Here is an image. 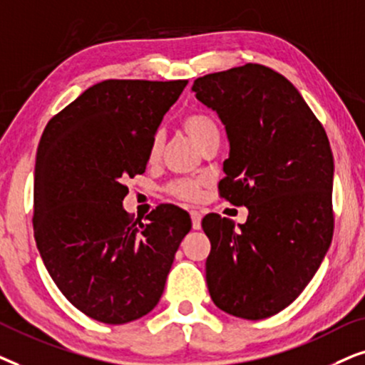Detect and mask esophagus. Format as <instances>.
I'll use <instances>...</instances> for the list:
<instances>
[{"mask_svg": "<svg viewBox=\"0 0 365 365\" xmlns=\"http://www.w3.org/2000/svg\"><path fill=\"white\" fill-rule=\"evenodd\" d=\"M190 217H192L193 230H198V228L202 227V213L197 212V210H192L190 212Z\"/></svg>", "mask_w": 365, "mask_h": 365, "instance_id": "esophagus-1", "label": "esophagus"}]
</instances>
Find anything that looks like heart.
I'll return each mask as SVG.
<instances>
[{"mask_svg": "<svg viewBox=\"0 0 365 365\" xmlns=\"http://www.w3.org/2000/svg\"><path fill=\"white\" fill-rule=\"evenodd\" d=\"M182 128L198 147L203 148L207 147V143H210L212 140L218 138V126L213 116L208 113H202V111H195V113H188L182 118ZM163 148V135L157 132L150 140L148 145V162L155 163L162 155ZM168 193H172L173 197L182 198V200L193 202L200 197L202 190V182L200 180H192V178H178L168 183L167 187Z\"/></svg>", "mask_w": 365, "mask_h": 365, "instance_id": "obj_1", "label": "heart"}]
</instances>
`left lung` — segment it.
<instances>
[{
    "instance_id": "left-lung-1",
    "label": "left lung",
    "mask_w": 365,
    "mask_h": 365,
    "mask_svg": "<svg viewBox=\"0 0 365 365\" xmlns=\"http://www.w3.org/2000/svg\"><path fill=\"white\" fill-rule=\"evenodd\" d=\"M225 125L230 155L220 195L249 208L235 223L208 213L213 304L247 320L279 314L302 294L334 233V157L324 126L285 76L247 63L193 81Z\"/></svg>"
}]
</instances>
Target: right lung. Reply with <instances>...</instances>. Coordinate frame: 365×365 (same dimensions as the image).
I'll use <instances>...</instances> for the list:
<instances>
[{
  "label": "right lung",
  "mask_w": 365,
  "mask_h": 365,
  "mask_svg": "<svg viewBox=\"0 0 365 365\" xmlns=\"http://www.w3.org/2000/svg\"><path fill=\"white\" fill-rule=\"evenodd\" d=\"M187 80H105L48 121L35 165L33 230L48 274L88 317L126 324L162 297L190 215L160 205L138 222L125 182L145 172L150 140Z\"/></svg>",
  "instance_id": "right-lung-1"
}]
</instances>
